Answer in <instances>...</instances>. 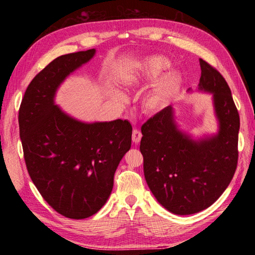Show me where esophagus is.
I'll use <instances>...</instances> for the list:
<instances>
[{"mask_svg":"<svg viewBox=\"0 0 255 255\" xmlns=\"http://www.w3.org/2000/svg\"><path fill=\"white\" fill-rule=\"evenodd\" d=\"M141 137H142V135H141V132H140L139 129H134L133 130V134H132V140H133V142L139 143L140 140H141Z\"/></svg>","mask_w":255,"mask_h":255,"instance_id":"34e87169","label":"esophagus"}]
</instances>
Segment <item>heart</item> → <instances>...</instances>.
I'll list each match as a JSON object with an SVG mask.
<instances>
[{
  "label": "heart",
  "mask_w": 255,
  "mask_h": 255,
  "mask_svg": "<svg viewBox=\"0 0 255 255\" xmlns=\"http://www.w3.org/2000/svg\"><path fill=\"white\" fill-rule=\"evenodd\" d=\"M167 67L168 63L164 57L157 55L145 57L135 68V70L125 76L123 85L127 88H129L138 86L144 82L154 81L163 73ZM179 86L180 79L175 73H168L161 76L143 97V107L151 113H156L165 109L172 101L173 97L179 90ZM109 97L113 101L119 104L125 103L126 101V96L120 90L115 88H111L109 90Z\"/></svg>",
  "instance_id": "heart-1"
}]
</instances>
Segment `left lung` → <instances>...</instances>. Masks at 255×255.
Masks as SVG:
<instances>
[{
	"label": "left lung",
	"instance_id": "8db88e82",
	"mask_svg": "<svg viewBox=\"0 0 255 255\" xmlns=\"http://www.w3.org/2000/svg\"><path fill=\"white\" fill-rule=\"evenodd\" d=\"M199 60L198 89L213 96L217 134L194 139L177 128L172 106L141 127L144 179L158 203L175 215L211 206L227 189L237 167L239 115L231 89L214 67Z\"/></svg>",
	"mask_w": 255,
	"mask_h": 255
}]
</instances>
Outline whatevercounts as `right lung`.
<instances>
[{
    "instance_id": "right-lung-1",
    "label": "right lung",
    "mask_w": 255,
    "mask_h": 255,
    "mask_svg": "<svg viewBox=\"0 0 255 255\" xmlns=\"http://www.w3.org/2000/svg\"><path fill=\"white\" fill-rule=\"evenodd\" d=\"M95 54L96 49H90L51 61L29 83L19 110L30 179L50 206L71 219L88 218L101 210L132 142L128 120L83 122L54 101L60 84Z\"/></svg>"
}]
</instances>
